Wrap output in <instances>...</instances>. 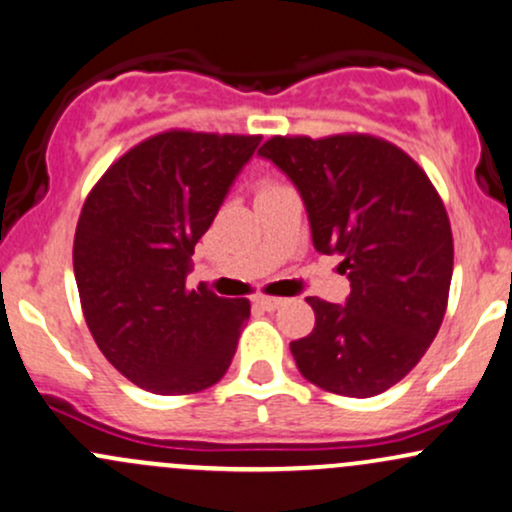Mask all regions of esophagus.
Instances as JSON below:
<instances>
[{"instance_id": "1", "label": "esophagus", "mask_w": 512, "mask_h": 512, "mask_svg": "<svg viewBox=\"0 0 512 512\" xmlns=\"http://www.w3.org/2000/svg\"><path fill=\"white\" fill-rule=\"evenodd\" d=\"M254 302L258 304V307L266 309V312H273V309L283 307V304H285V300H280V297H266V295L254 297Z\"/></svg>"}]
</instances>
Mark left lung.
I'll use <instances>...</instances> for the list:
<instances>
[{
	"label": "left lung",
	"mask_w": 512,
	"mask_h": 512,
	"mask_svg": "<svg viewBox=\"0 0 512 512\" xmlns=\"http://www.w3.org/2000/svg\"><path fill=\"white\" fill-rule=\"evenodd\" d=\"M258 154L295 183L314 249L341 254L350 280L346 304L307 297L314 329L290 343L292 358L326 392H387L445 317L455 246L438 191L409 154L372 135H278Z\"/></svg>",
	"instance_id": "1"
}]
</instances>
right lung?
Here are the masks:
<instances>
[{"label": "right lung", "instance_id": "add662e5", "mask_svg": "<svg viewBox=\"0 0 512 512\" xmlns=\"http://www.w3.org/2000/svg\"><path fill=\"white\" fill-rule=\"evenodd\" d=\"M258 135L169 130L125 152L86 195L74 234V278L96 346L152 394L220 382L249 319L244 297L188 290L191 256Z\"/></svg>", "mask_w": 512, "mask_h": 512}]
</instances>
